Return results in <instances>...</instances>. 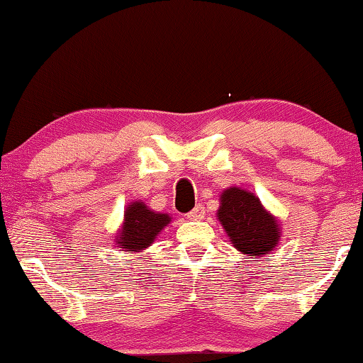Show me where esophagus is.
<instances>
[{"label": "esophagus", "mask_w": 363, "mask_h": 363, "mask_svg": "<svg viewBox=\"0 0 363 363\" xmlns=\"http://www.w3.org/2000/svg\"><path fill=\"white\" fill-rule=\"evenodd\" d=\"M203 216H206V211H203V207L197 206L196 208H194V211L187 213V218H189V220H196L197 222V220H202Z\"/></svg>", "instance_id": "34e87169"}]
</instances>
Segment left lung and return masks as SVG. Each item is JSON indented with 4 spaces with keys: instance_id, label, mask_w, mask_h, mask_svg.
Segmentation results:
<instances>
[{
    "instance_id": "1",
    "label": "left lung",
    "mask_w": 363,
    "mask_h": 363,
    "mask_svg": "<svg viewBox=\"0 0 363 363\" xmlns=\"http://www.w3.org/2000/svg\"><path fill=\"white\" fill-rule=\"evenodd\" d=\"M217 218L233 247L245 257L268 259L281 238V222L253 192L242 187H228L220 194Z\"/></svg>"
}]
</instances>
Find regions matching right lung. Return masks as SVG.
Here are the masks:
<instances>
[{
	"mask_svg": "<svg viewBox=\"0 0 363 363\" xmlns=\"http://www.w3.org/2000/svg\"><path fill=\"white\" fill-rule=\"evenodd\" d=\"M171 223L169 213L151 211L145 202L135 201L125 208L123 223L115 237L120 252L140 253L151 247L164 228Z\"/></svg>",
	"mask_w": 363,
	"mask_h": 363,
	"instance_id": "add662e5",
	"label": "right lung"
}]
</instances>
